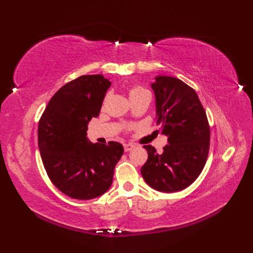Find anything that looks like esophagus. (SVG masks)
<instances>
[{"label": "esophagus", "mask_w": 253, "mask_h": 253, "mask_svg": "<svg viewBox=\"0 0 253 253\" xmlns=\"http://www.w3.org/2000/svg\"><path fill=\"white\" fill-rule=\"evenodd\" d=\"M136 146L133 143H125L124 144V149H125V151L128 152V151H131V150L135 148Z\"/></svg>", "instance_id": "obj_1"}]
</instances>
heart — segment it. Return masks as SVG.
I'll return each mask as SVG.
<instances>
[{
    "instance_id": "heart-1",
    "label": "heart",
    "mask_w": 253,
    "mask_h": 253,
    "mask_svg": "<svg viewBox=\"0 0 253 253\" xmlns=\"http://www.w3.org/2000/svg\"><path fill=\"white\" fill-rule=\"evenodd\" d=\"M143 91H148V90H146L142 87H139V85H137V87H132L129 91V96H132V95L138 94V93H141V92H143Z\"/></svg>"
}]
</instances>
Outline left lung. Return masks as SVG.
<instances>
[{"mask_svg":"<svg viewBox=\"0 0 253 253\" xmlns=\"http://www.w3.org/2000/svg\"><path fill=\"white\" fill-rule=\"evenodd\" d=\"M151 88L155 96L157 125L168 137L162 153L147 144V162L141 168L144 181L153 189L176 192L195 181L206 165L210 126L198 94L180 79L157 76Z\"/></svg>","mask_w":253,"mask_h":253,"instance_id":"1","label":"left lung"}]
</instances>
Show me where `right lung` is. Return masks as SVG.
Here are the masks:
<instances>
[{
    "label": "right lung",
    "instance_id": "1",
    "mask_svg": "<svg viewBox=\"0 0 253 253\" xmlns=\"http://www.w3.org/2000/svg\"><path fill=\"white\" fill-rule=\"evenodd\" d=\"M111 84L102 75L80 76L52 96L40 118L38 144L46 174L73 199L89 200L109 190L124 153L120 142L92 143L87 137Z\"/></svg>",
    "mask_w": 253,
    "mask_h": 253
}]
</instances>
